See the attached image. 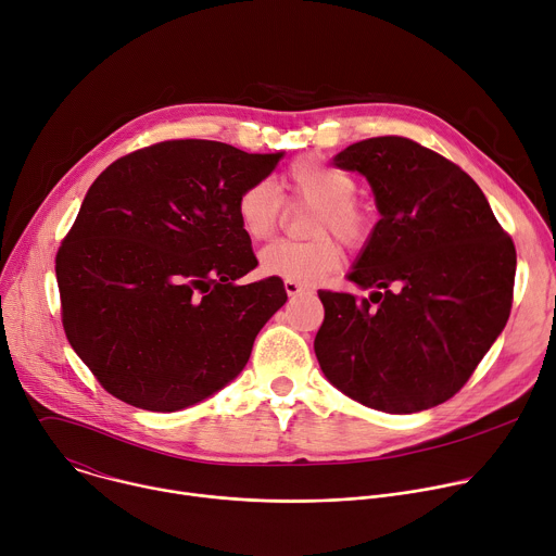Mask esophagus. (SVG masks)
Here are the masks:
<instances>
[{"label": "esophagus", "mask_w": 556, "mask_h": 556, "mask_svg": "<svg viewBox=\"0 0 556 556\" xmlns=\"http://www.w3.org/2000/svg\"><path fill=\"white\" fill-rule=\"evenodd\" d=\"M285 291H287L289 295H298V293H303V291H305V287H303L301 282H293V280H285Z\"/></svg>", "instance_id": "esophagus-1"}]
</instances>
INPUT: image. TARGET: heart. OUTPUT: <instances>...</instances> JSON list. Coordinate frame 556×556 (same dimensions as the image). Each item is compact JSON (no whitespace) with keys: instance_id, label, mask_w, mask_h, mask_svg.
Segmentation results:
<instances>
[{"instance_id":"obj_1","label":"heart","mask_w":556,"mask_h":556,"mask_svg":"<svg viewBox=\"0 0 556 556\" xmlns=\"http://www.w3.org/2000/svg\"><path fill=\"white\" fill-rule=\"evenodd\" d=\"M282 198L289 204L309 206L307 242H271L261 251V271L301 285H314L343 263V244L363 247L376 225L367 202L358 200L356 180L320 157H301L289 164L280 178ZM240 229L251 240H267L280 223L282 200L267 180L244 187L236 200ZM339 239L336 241L332 236Z\"/></svg>"}]
</instances>
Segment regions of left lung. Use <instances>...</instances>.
<instances>
[{
	"label": "left lung",
	"mask_w": 556,
	"mask_h": 556,
	"mask_svg": "<svg viewBox=\"0 0 556 556\" xmlns=\"http://www.w3.org/2000/svg\"><path fill=\"white\" fill-rule=\"evenodd\" d=\"M333 164L367 178L380 220L348 276L371 295L318 291L320 369L333 388L380 412L441 405L509 318L515 242L479 185L414 140L369 138Z\"/></svg>",
	"instance_id": "8db88e82"
}]
</instances>
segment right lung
I'll return each instance as SVG.
<instances>
[{"label":"right lung","instance_id":"1","mask_svg":"<svg viewBox=\"0 0 556 556\" xmlns=\"http://www.w3.org/2000/svg\"><path fill=\"white\" fill-rule=\"evenodd\" d=\"M282 153L166 140L106 166L62 240L55 274L75 354L115 399L176 412L231 382L285 305L255 269L236 200Z\"/></svg>","mask_w":556,"mask_h":556}]
</instances>
